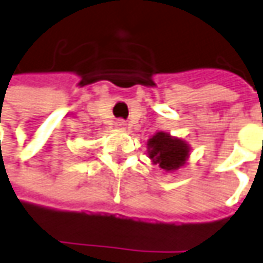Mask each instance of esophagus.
<instances>
[{"label": "esophagus", "mask_w": 263, "mask_h": 263, "mask_svg": "<svg viewBox=\"0 0 263 263\" xmlns=\"http://www.w3.org/2000/svg\"><path fill=\"white\" fill-rule=\"evenodd\" d=\"M117 126L118 128H122V129H124L125 126H126V122H125V121H122V119H118Z\"/></svg>", "instance_id": "34e87169"}]
</instances>
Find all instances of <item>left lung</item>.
Instances as JSON below:
<instances>
[{
    "mask_svg": "<svg viewBox=\"0 0 263 263\" xmlns=\"http://www.w3.org/2000/svg\"><path fill=\"white\" fill-rule=\"evenodd\" d=\"M148 157L165 173H174L185 165L190 157V145L181 138L171 137L168 132H157L146 142Z\"/></svg>",
    "mask_w": 263,
    "mask_h": 263,
    "instance_id": "1",
    "label": "left lung"
}]
</instances>
